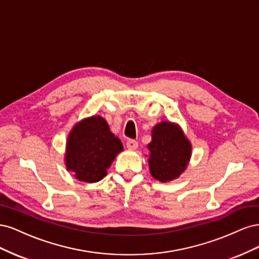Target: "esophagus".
Returning <instances> with one entry per match:
<instances>
[{
    "label": "esophagus",
    "instance_id": "34e87169",
    "mask_svg": "<svg viewBox=\"0 0 259 259\" xmlns=\"http://www.w3.org/2000/svg\"><path fill=\"white\" fill-rule=\"evenodd\" d=\"M126 147L128 149H133V150H134V149H136L138 147V143L135 139H128L126 142Z\"/></svg>",
    "mask_w": 259,
    "mask_h": 259
}]
</instances>
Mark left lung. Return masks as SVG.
Instances as JSON below:
<instances>
[{
    "label": "left lung",
    "instance_id": "1",
    "mask_svg": "<svg viewBox=\"0 0 259 259\" xmlns=\"http://www.w3.org/2000/svg\"><path fill=\"white\" fill-rule=\"evenodd\" d=\"M149 167L153 178L161 183L180 176L191 156V145L183 132L169 122H162L152 130Z\"/></svg>",
    "mask_w": 259,
    "mask_h": 259
}]
</instances>
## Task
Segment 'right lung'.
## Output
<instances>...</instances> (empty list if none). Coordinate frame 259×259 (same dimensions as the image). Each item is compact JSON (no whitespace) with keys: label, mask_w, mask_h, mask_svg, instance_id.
<instances>
[{"label":"right lung","mask_w":259,"mask_h":259,"mask_svg":"<svg viewBox=\"0 0 259 259\" xmlns=\"http://www.w3.org/2000/svg\"><path fill=\"white\" fill-rule=\"evenodd\" d=\"M123 150L121 140L110 132L105 119L92 116L70 133L67 142L66 165L76 179L96 183L107 175L116 154Z\"/></svg>","instance_id":"add662e5"}]
</instances>
